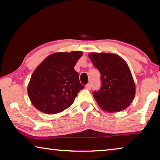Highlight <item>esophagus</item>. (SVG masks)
I'll return each instance as SVG.
<instances>
[{
  "label": "esophagus",
  "mask_w": 160,
  "mask_h": 160,
  "mask_svg": "<svg viewBox=\"0 0 160 160\" xmlns=\"http://www.w3.org/2000/svg\"><path fill=\"white\" fill-rule=\"evenodd\" d=\"M91 88H92V85H91L90 83H88V84H87L86 86V89H91Z\"/></svg>",
  "instance_id": "34e87169"
}]
</instances>
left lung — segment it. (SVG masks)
<instances>
[{
  "mask_svg": "<svg viewBox=\"0 0 160 160\" xmlns=\"http://www.w3.org/2000/svg\"><path fill=\"white\" fill-rule=\"evenodd\" d=\"M92 63L100 71L102 86L93 96L105 112H121L134 99L136 86L127 62L120 56L111 53L88 54Z\"/></svg>",
  "mask_w": 160,
  "mask_h": 160,
  "instance_id": "obj_1",
  "label": "left lung"
}]
</instances>
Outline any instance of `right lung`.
<instances>
[{
	"label": "right lung",
	"mask_w": 160,
	"mask_h": 160,
	"mask_svg": "<svg viewBox=\"0 0 160 160\" xmlns=\"http://www.w3.org/2000/svg\"><path fill=\"white\" fill-rule=\"evenodd\" d=\"M82 55L80 51L56 52L36 68L27 92L38 110L45 114H58L72 106L78 92L84 88L74 68Z\"/></svg>",
	"instance_id": "obj_1"
}]
</instances>
